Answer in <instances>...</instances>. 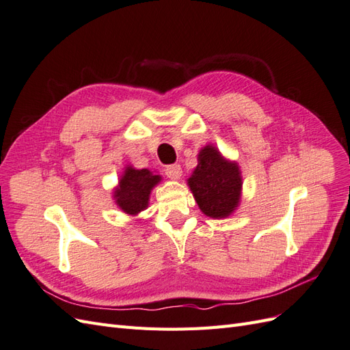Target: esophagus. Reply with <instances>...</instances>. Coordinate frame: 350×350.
Returning <instances> with one entry per match:
<instances>
[{"label":"esophagus","instance_id":"1","mask_svg":"<svg viewBox=\"0 0 350 350\" xmlns=\"http://www.w3.org/2000/svg\"><path fill=\"white\" fill-rule=\"evenodd\" d=\"M165 175L167 178H171V179H179V178H181V175H183V169H181V166L176 165V163L175 165H169L165 169Z\"/></svg>","mask_w":350,"mask_h":350}]
</instances>
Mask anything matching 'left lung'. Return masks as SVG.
<instances>
[{"label": "left lung", "mask_w": 350, "mask_h": 350, "mask_svg": "<svg viewBox=\"0 0 350 350\" xmlns=\"http://www.w3.org/2000/svg\"><path fill=\"white\" fill-rule=\"evenodd\" d=\"M200 210L208 217L225 219L239 206L242 176L237 162L221 156L213 144L198 153V165L187 179Z\"/></svg>", "instance_id": "1"}]
</instances>
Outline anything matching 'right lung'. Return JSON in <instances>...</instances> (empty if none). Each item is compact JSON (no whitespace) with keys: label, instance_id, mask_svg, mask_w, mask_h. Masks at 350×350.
Returning <instances> with one entry per match:
<instances>
[{"label":"right lung","instance_id":"add662e5","mask_svg":"<svg viewBox=\"0 0 350 350\" xmlns=\"http://www.w3.org/2000/svg\"><path fill=\"white\" fill-rule=\"evenodd\" d=\"M161 181V175H154L149 169H135L133 166H126L120 178L118 187L113 189L116 206L124 213L137 216L149 206L152 189Z\"/></svg>","mask_w":350,"mask_h":350}]
</instances>
